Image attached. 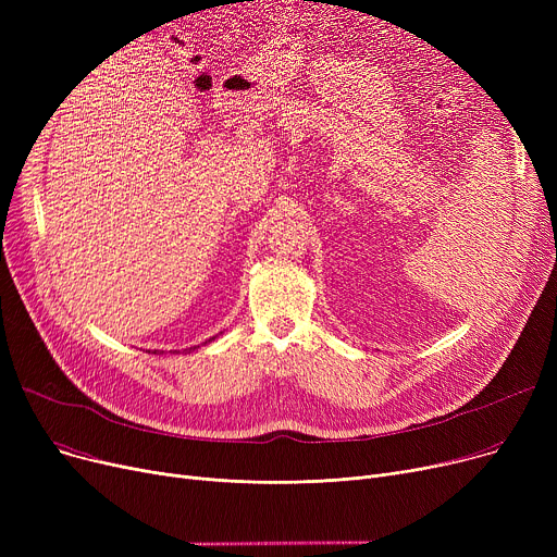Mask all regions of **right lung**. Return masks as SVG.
<instances>
[{
    "label": "right lung",
    "mask_w": 557,
    "mask_h": 557,
    "mask_svg": "<svg viewBox=\"0 0 557 557\" xmlns=\"http://www.w3.org/2000/svg\"><path fill=\"white\" fill-rule=\"evenodd\" d=\"M210 341H212V338H210ZM205 343H208V341H205ZM156 352H158V349H156Z\"/></svg>",
    "instance_id": "obj_1"
}]
</instances>
